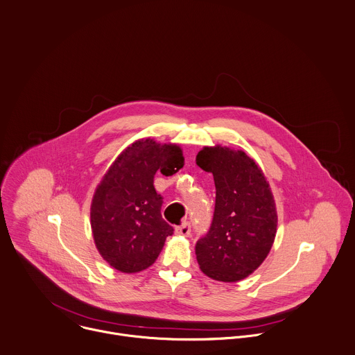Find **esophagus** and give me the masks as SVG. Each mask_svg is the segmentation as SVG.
Returning <instances> with one entry per match:
<instances>
[{"label":"esophagus","mask_w":355,"mask_h":355,"mask_svg":"<svg viewBox=\"0 0 355 355\" xmlns=\"http://www.w3.org/2000/svg\"><path fill=\"white\" fill-rule=\"evenodd\" d=\"M175 234L182 235V237H188V235L191 234V224L188 221H184L181 225H177Z\"/></svg>","instance_id":"1"}]
</instances>
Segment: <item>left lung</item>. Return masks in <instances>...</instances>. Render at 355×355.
<instances>
[{
    "mask_svg": "<svg viewBox=\"0 0 355 355\" xmlns=\"http://www.w3.org/2000/svg\"><path fill=\"white\" fill-rule=\"evenodd\" d=\"M196 164L213 174L210 228L195 245L200 270L213 280L240 282L255 272L275 243L277 211L269 182L243 150L203 148Z\"/></svg>",
    "mask_w": 355,
    "mask_h": 355,
    "instance_id": "obj_1",
    "label": "left lung"
}]
</instances>
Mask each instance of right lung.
Wrapping results in <instances>:
<instances>
[{
	"mask_svg": "<svg viewBox=\"0 0 355 355\" xmlns=\"http://www.w3.org/2000/svg\"><path fill=\"white\" fill-rule=\"evenodd\" d=\"M181 148L139 139L115 159L96 188L90 224L97 251L114 269L138 273L155 263L174 228L162 217L153 185L159 168L177 173Z\"/></svg>",
	"mask_w": 355,
	"mask_h": 355,
	"instance_id": "right-lung-1",
	"label": "right lung"
}]
</instances>
